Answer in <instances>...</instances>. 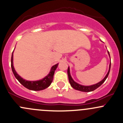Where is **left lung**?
<instances>
[{
    "label": "left lung",
    "instance_id": "obj_1",
    "mask_svg": "<svg viewBox=\"0 0 123 123\" xmlns=\"http://www.w3.org/2000/svg\"><path fill=\"white\" fill-rule=\"evenodd\" d=\"M108 52L109 56H110V53H109V52ZM110 68H111V63H110V68H109V71L108 72L107 74H106V76L105 77V78H104L102 81H100V82L98 83L95 84V85H94L86 86H82V85H79V84H78L77 83L75 82V81L73 80V79H72L71 76L70 75V73H69V68L68 67V71H67V73H68V75L69 82V83H70L71 86L72 87H73L74 89H75V90H80V91H81V92H89L93 91V90H95V89H97V88L99 87L100 85H102L103 83H104V81H105L106 78H107L108 76L109 73H110Z\"/></svg>",
    "mask_w": 123,
    "mask_h": 123
}]
</instances>
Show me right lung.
<instances>
[{
	"mask_svg": "<svg viewBox=\"0 0 123 123\" xmlns=\"http://www.w3.org/2000/svg\"><path fill=\"white\" fill-rule=\"evenodd\" d=\"M58 64L54 65L51 68L49 74L47 76H46L44 79H42L38 81H27V80H24L23 78L21 77L17 73V72L15 70L13 66V52L12 54V57H11V68H12V72L14 74L16 79L19 81V82L23 85L27 89H30L31 90H35V91H38V90H42L43 89H46L47 87L50 85L53 81V78H54V75L55 73V71L56 69L58 67Z\"/></svg>",
	"mask_w": 123,
	"mask_h": 123,
	"instance_id": "right-lung-1",
	"label": "right lung"
}]
</instances>
